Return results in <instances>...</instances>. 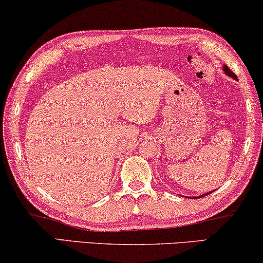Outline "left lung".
I'll return each instance as SVG.
<instances>
[{"mask_svg":"<svg viewBox=\"0 0 263 263\" xmlns=\"http://www.w3.org/2000/svg\"><path fill=\"white\" fill-rule=\"evenodd\" d=\"M224 71L226 74L229 75V77H231V78H235V79H237V77H236V74L233 73V71L230 69V68L228 67V66H224ZM208 194H211V193H208ZM208 194H204V195H202V196H206V195H208ZM199 197H201V196H197V199H199Z\"/></svg>","mask_w":263,"mask_h":263,"instance_id":"obj_1","label":"left lung"}]
</instances>
